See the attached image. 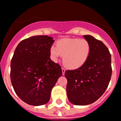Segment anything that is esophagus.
<instances>
[{"mask_svg": "<svg viewBox=\"0 0 121 121\" xmlns=\"http://www.w3.org/2000/svg\"><path fill=\"white\" fill-rule=\"evenodd\" d=\"M62 74L63 75H64V74H65V69L64 68H62Z\"/></svg>", "mask_w": 121, "mask_h": 121, "instance_id": "34e87169", "label": "esophagus"}]
</instances>
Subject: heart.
<instances>
[{"label":"heart","mask_w":121,"mask_h":121,"mask_svg":"<svg viewBox=\"0 0 121 121\" xmlns=\"http://www.w3.org/2000/svg\"><path fill=\"white\" fill-rule=\"evenodd\" d=\"M91 47L86 39L65 38L59 40L56 47L51 46L50 56L54 61H57L63 55V62L67 67L77 68L82 66L88 59Z\"/></svg>","instance_id":"heart-1"}]
</instances>
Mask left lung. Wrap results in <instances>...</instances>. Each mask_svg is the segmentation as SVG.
I'll return each mask as SVG.
<instances>
[{
    "label": "left lung",
    "mask_w": 121,
    "mask_h": 121,
    "mask_svg": "<svg viewBox=\"0 0 121 121\" xmlns=\"http://www.w3.org/2000/svg\"><path fill=\"white\" fill-rule=\"evenodd\" d=\"M84 37L91 47L88 59L79 68L65 72L68 99L76 105L90 104L98 100L107 88L112 73L107 47L93 36Z\"/></svg>",
    "instance_id": "obj_1"
}]
</instances>
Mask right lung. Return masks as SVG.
I'll list each match as a JSON object with an SVG mask.
<instances>
[{
  "label": "right lung",
  "instance_id": "add662e5",
  "mask_svg": "<svg viewBox=\"0 0 121 121\" xmlns=\"http://www.w3.org/2000/svg\"><path fill=\"white\" fill-rule=\"evenodd\" d=\"M54 42L50 36H33L22 40L15 50L11 62V81L17 95L28 104L47 103L51 90L62 74L61 67L50 59Z\"/></svg>",
  "mask_w": 121,
  "mask_h": 121
}]
</instances>
